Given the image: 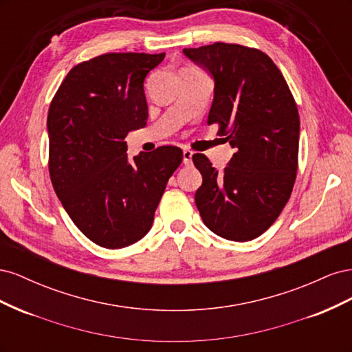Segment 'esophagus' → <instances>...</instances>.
<instances>
[{"label":"esophagus","instance_id":"obj_1","mask_svg":"<svg viewBox=\"0 0 352 352\" xmlns=\"http://www.w3.org/2000/svg\"><path fill=\"white\" fill-rule=\"evenodd\" d=\"M192 155H194L192 151L184 150V164H185V166H189L190 163H192Z\"/></svg>","mask_w":352,"mask_h":352}]
</instances>
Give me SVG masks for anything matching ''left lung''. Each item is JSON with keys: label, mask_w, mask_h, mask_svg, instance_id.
<instances>
[{"label": "left lung", "mask_w": 352, "mask_h": 352, "mask_svg": "<svg viewBox=\"0 0 352 352\" xmlns=\"http://www.w3.org/2000/svg\"><path fill=\"white\" fill-rule=\"evenodd\" d=\"M184 54L214 79L208 124L235 150L223 172L204 154L195 204L206 226L236 242L267 230L291 197L298 168L300 116L289 87L263 51L216 42Z\"/></svg>", "instance_id": "left-lung-1"}]
</instances>
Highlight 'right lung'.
I'll return each instance as SVG.
<instances>
[{
    "instance_id": "1",
    "label": "right lung",
    "mask_w": 352,
    "mask_h": 352,
    "mask_svg": "<svg viewBox=\"0 0 352 352\" xmlns=\"http://www.w3.org/2000/svg\"><path fill=\"white\" fill-rule=\"evenodd\" d=\"M162 54L110 52L74 66L48 110L50 176L74 225L100 247L144 238L170 176L182 163L166 145L129 160L124 142L146 124V74Z\"/></svg>"
}]
</instances>
